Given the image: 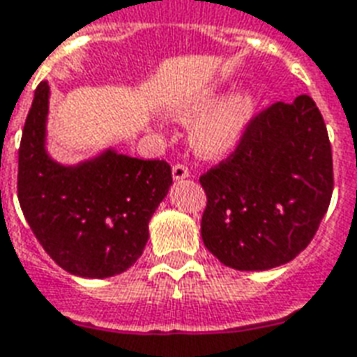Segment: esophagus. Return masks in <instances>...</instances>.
Returning a JSON list of instances; mask_svg holds the SVG:
<instances>
[{
    "mask_svg": "<svg viewBox=\"0 0 357 357\" xmlns=\"http://www.w3.org/2000/svg\"><path fill=\"white\" fill-rule=\"evenodd\" d=\"M188 176H190V171L186 165H182V163L173 165V178H175V181H182V178H188Z\"/></svg>",
    "mask_w": 357,
    "mask_h": 357,
    "instance_id": "1",
    "label": "esophagus"
}]
</instances>
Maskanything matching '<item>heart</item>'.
Masks as SVG:
<instances>
[{
    "label": "heart",
    "instance_id": "obj_1",
    "mask_svg": "<svg viewBox=\"0 0 357 357\" xmlns=\"http://www.w3.org/2000/svg\"><path fill=\"white\" fill-rule=\"evenodd\" d=\"M220 91H202L175 108L181 121L196 120L192 127V144L205 158L230 153L245 137L257 116L259 100L253 91H238L222 100Z\"/></svg>",
    "mask_w": 357,
    "mask_h": 357
}]
</instances>
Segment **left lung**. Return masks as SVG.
<instances>
[{
	"label": "left lung",
	"instance_id": "1",
	"mask_svg": "<svg viewBox=\"0 0 357 357\" xmlns=\"http://www.w3.org/2000/svg\"><path fill=\"white\" fill-rule=\"evenodd\" d=\"M205 247L225 266L270 270L316 236L333 194L327 127L308 95L257 114L225 161L199 176Z\"/></svg>",
	"mask_w": 357,
	"mask_h": 357
}]
</instances>
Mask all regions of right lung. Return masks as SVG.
<instances>
[{
  "mask_svg": "<svg viewBox=\"0 0 357 357\" xmlns=\"http://www.w3.org/2000/svg\"><path fill=\"white\" fill-rule=\"evenodd\" d=\"M49 85L33 95L18 148V202L33 236L61 268L110 278L131 268L148 241V222L173 184L163 160L104 150L62 165L45 150Z\"/></svg>",
  "mask_w": 357,
  "mask_h": 357,
  "instance_id": "obj_1",
  "label": "right lung"
}]
</instances>
